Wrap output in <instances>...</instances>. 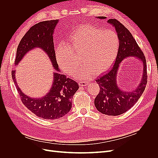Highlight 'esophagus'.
Here are the masks:
<instances>
[{"label":"esophagus","instance_id":"1","mask_svg":"<svg viewBox=\"0 0 158 158\" xmlns=\"http://www.w3.org/2000/svg\"><path fill=\"white\" fill-rule=\"evenodd\" d=\"M78 84L80 85H82V86H84V85H86L88 83L87 82H85V81H79Z\"/></svg>","mask_w":158,"mask_h":158}]
</instances>
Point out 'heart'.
<instances>
[{
	"label": "heart",
	"instance_id": "heart-1",
	"mask_svg": "<svg viewBox=\"0 0 158 158\" xmlns=\"http://www.w3.org/2000/svg\"><path fill=\"white\" fill-rule=\"evenodd\" d=\"M66 44H60L56 48L57 63L66 74L74 75L79 63L76 56H79L83 64L76 75L86 79L92 72L99 74L111 65L118 53L119 38L112 30L84 24L71 33Z\"/></svg>",
	"mask_w": 158,
	"mask_h": 158
}]
</instances>
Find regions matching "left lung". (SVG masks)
Returning a JSON list of instances; mask_svg holds the SVG:
<instances>
[{
    "label": "left lung",
    "instance_id": "8db88e82",
    "mask_svg": "<svg viewBox=\"0 0 158 158\" xmlns=\"http://www.w3.org/2000/svg\"><path fill=\"white\" fill-rule=\"evenodd\" d=\"M98 18L105 19L106 17L98 16ZM107 22L115 27L119 38V47L113 67L95 80L100 90L95 98L94 104L100 113L117 116L130 109L144 92L148 82L147 66L144 53L128 30L116 19H109ZM128 56L136 57L142 61L143 75L139 85L135 90L123 91L116 85V74L119 64Z\"/></svg>",
    "mask_w": 158,
    "mask_h": 158
}]
</instances>
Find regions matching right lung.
Listing matches in <instances>:
<instances>
[{
  "mask_svg": "<svg viewBox=\"0 0 158 158\" xmlns=\"http://www.w3.org/2000/svg\"><path fill=\"white\" fill-rule=\"evenodd\" d=\"M59 20L39 22L30 27L19 44L15 60L17 65L28 51L35 48L44 50L48 55L55 72L53 82L49 93L41 98H31L23 94L18 86L15 78V70H12V77L23 104L36 116L44 119L63 117L72 108V99L79 85L76 81L60 74L54 49L53 34Z\"/></svg>",
  "mask_w": 158,
  "mask_h": 158,
  "instance_id": "1",
  "label": "right lung"
}]
</instances>
